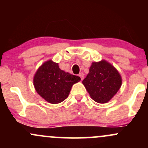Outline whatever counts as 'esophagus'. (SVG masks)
Masks as SVG:
<instances>
[{"instance_id": "esophagus-1", "label": "esophagus", "mask_w": 148, "mask_h": 148, "mask_svg": "<svg viewBox=\"0 0 148 148\" xmlns=\"http://www.w3.org/2000/svg\"><path fill=\"white\" fill-rule=\"evenodd\" d=\"M79 76H80V78H81V80H83L84 79V73H80V74H79Z\"/></svg>"}]
</instances>
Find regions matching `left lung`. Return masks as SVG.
Masks as SVG:
<instances>
[{
    "instance_id": "8db88e82",
    "label": "left lung",
    "mask_w": 148,
    "mask_h": 148,
    "mask_svg": "<svg viewBox=\"0 0 148 148\" xmlns=\"http://www.w3.org/2000/svg\"><path fill=\"white\" fill-rule=\"evenodd\" d=\"M91 98L96 102H108L119 90L122 79L117 69L105 60L92 62L83 81Z\"/></svg>"
}]
</instances>
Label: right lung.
Returning <instances> with one entry per match:
<instances>
[{
  "label": "right lung",
  "mask_w": 148,
  "mask_h": 148,
  "mask_svg": "<svg viewBox=\"0 0 148 148\" xmlns=\"http://www.w3.org/2000/svg\"><path fill=\"white\" fill-rule=\"evenodd\" d=\"M81 78L64 72L58 64L49 60L37 69L33 83L37 92L51 103H58L67 97L72 86Z\"/></svg>",
  "instance_id": "add662e5"
}]
</instances>
